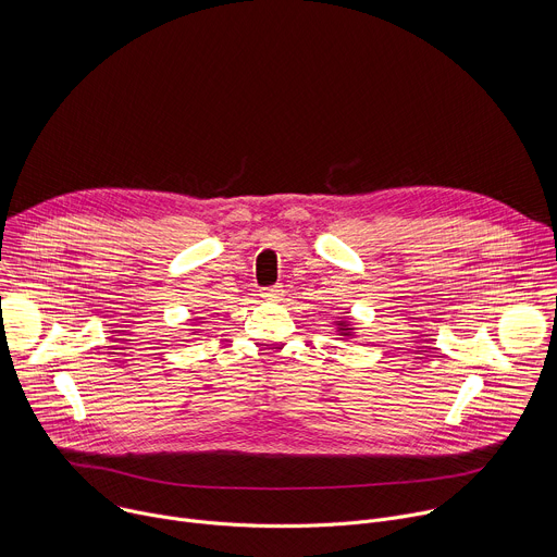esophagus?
<instances>
[{
    "label": "esophagus",
    "instance_id": "34e87169",
    "mask_svg": "<svg viewBox=\"0 0 557 557\" xmlns=\"http://www.w3.org/2000/svg\"><path fill=\"white\" fill-rule=\"evenodd\" d=\"M282 286H264L262 290H260V295L264 297V299H280L282 297Z\"/></svg>",
    "mask_w": 557,
    "mask_h": 557
}]
</instances>
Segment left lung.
Returning a JSON list of instances; mask_svg holds the SVG:
<instances>
[{
  "instance_id": "1",
  "label": "left lung",
  "mask_w": 557,
  "mask_h": 557,
  "mask_svg": "<svg viewBox=\"0 0 557 557\" xmlns=\"http://www.w3.org/2000/svg\"><path fill=\"white\" fill-rule=\"evenodd\" d=\"M339 331H342V335L346 337V335H348L352 329H350V324H339Z\"/></svg>"
}]
</instances>
